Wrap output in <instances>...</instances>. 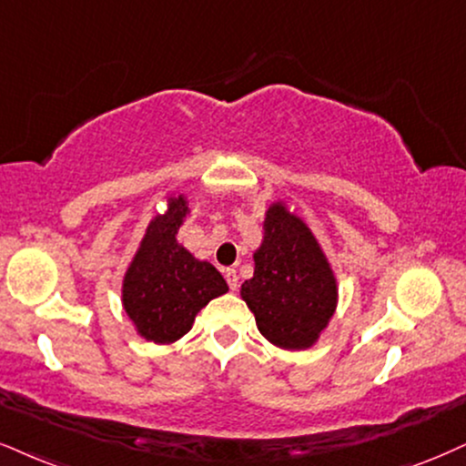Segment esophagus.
<instances>
[{
	"label": "esophagus",
	"mask_w": 466,
	"mask_h": 466,
	"mask_svg": "<svg viewBox=\"0 0 466 466\" xmlns=\"http://www.w3.org/2000/svg\"><path fill=\"white\" fill-rule=\"evenodd\" d=\"M224 279H227V283H228V287H231L233 291L239 287V277H238V272H235L233 268L224 269Z\"/></svg>",
	"instance_id": "esophagus-1"
}]
</instances>
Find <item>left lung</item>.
I'll return each mask as SVG.
<instances>
[{"instance_id": "obj_1", "label": "left lung", "mask_w": 466, "mask_h": 466, "mask_svg": "<svg viewBox=\"0 0 466 466\" xmlns=\"http://www.w3.org/2000/svg\"><path fill=\"white\" fill-rule=\"evenodd\" d=\"M263 227L255 277L242 285V298L268 341L283 350H304L313 346L335 313V277L307 224L283 205L269 207Z\"/></svg>"}]
</instances>
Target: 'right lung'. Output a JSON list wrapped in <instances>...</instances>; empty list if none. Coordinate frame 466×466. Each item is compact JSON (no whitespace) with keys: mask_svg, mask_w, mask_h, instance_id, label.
Masks as SVG:
<instances>
[{"mask_svg":"<svg viewBox=\"0 0 466 466\" xmlns=\"http://www.w3.org/2000/svg\"><path fill=\"white\" fill-rule=\"evenodd\" d=\"M187 203L170 198L168 211L148 224L140 250L123 285L125 311L137 332L153 343H172L192 329L197 313L211 298L227 294L222 274L197 261L177 244Z\"/></svg>","mask_w":466,"mask_h":466,"instance_id":"1","label":"right lung"}]
</instances>
